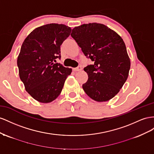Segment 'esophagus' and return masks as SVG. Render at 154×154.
I'll return each mask as SVG.
<instances>
[{
  "label": "esophagus",
  "mask_w": 154,
  "mask_h": 154,
  "mask_svg": "<svg viewBox=\"0 0 154 154\" xmlns=\"http://www.w3.org/2000/svg\"><path fill=\"white\" fill-rule=\"evenodd\" d=\"M82 69V67L81 66H77V68H73V70L75 72H79V71H81V70Z\"/></svg>",
  "instance_id": "34e87169"
}]
</instances>
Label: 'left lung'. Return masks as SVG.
I'll use <instances>...</instances> for the list:
<instances>
[{"label":"left lung","instance_id":"left-lung-1","mask_svg":"<svg viewBox=\"0 0 154 154\" xmlns=\"http://www.w3.org/2000/svg\"><path fill=\"white\" fill-rule=\"evenodd\" d=\"M71 36L94 63L84 68L88 75L82 85L85 93L97 102L112 99L124 85L130 68L122 38L108 26L95 23L74 28Z\"/></svg>","mask_w":154,"mask_h":154}]
</instances>
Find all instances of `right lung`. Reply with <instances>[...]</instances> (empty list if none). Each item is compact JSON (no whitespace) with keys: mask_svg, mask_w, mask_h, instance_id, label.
<instances>
[{"mask_svg":"<svg viewBox=\"0 0 154 154\" xmlns=\"http://www.w3.org/2000/svg\"><path fill=\"white\" fill-rule=\"evenodd\" d=\"M71 31L64 24H46L33 30L22 45L17 58L19 77L26 91L38 102L54 100L72 72L54 63L60 59V46Z\"/></svg>","mask_w":154,"mask_h":154,"instance_id":"add662e5","label":"right lung"}]
</instances>
